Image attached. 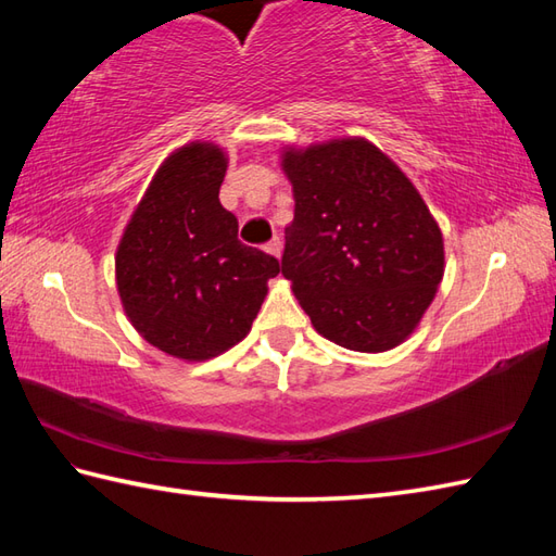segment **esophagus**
I'll return each instance as SVG.
<instances>
[{
  "label": "esophagus",
  "instance_id": "34e87169",
  "mask_svg": "<svg viewBox=\"0 0 556 556\" xmlns=\"http://www.w3.org/2000/svg\"><path fill=\"white\" fill-rule=\"evenodd\" d=\"M265 251H267L269 255H275V257L281 255V241H279V236H275V239H271V241L265 245Z\"/></svg>",
  "mask_w": 556,
  "mask_h": 556
}]
</instances>
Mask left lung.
<instances>
[{"label": "left lung", "instance_id": "1", "mask_svg": "<svg viewBox=\"0 0 556 556\" xmlns=\"http://www.w3.org/2000/svg\"><path fill=\"white\" fill-rule=\"evenodd\" d=\"M293 186L281 275L317 334L382 353L416 332L444 277V239L418 188L368 138L281 148Z\"/></svg>", "mask_w": 556, "mask_h": 556}]
</instances>
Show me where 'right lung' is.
Listing matches in <instances>:
<instances>
[{
	"label": "right lung",
	"instance_id": "obj_1",
	"mask_svg": "<svg viewBox=\"0 0 556 556\" xmlns=\"http://www.w3.org/2000/svg\"><path fill=\"white\" fill-rule=\"evenodd\" d=\"M229 157L210 140L160 164L116 245V291L148 344L188 363L215 358L251 332L279 260L239 241L219 203Z\"/></svg>",
	"mask_w": 556,
	"mask_h": 556
}]
</instances>
